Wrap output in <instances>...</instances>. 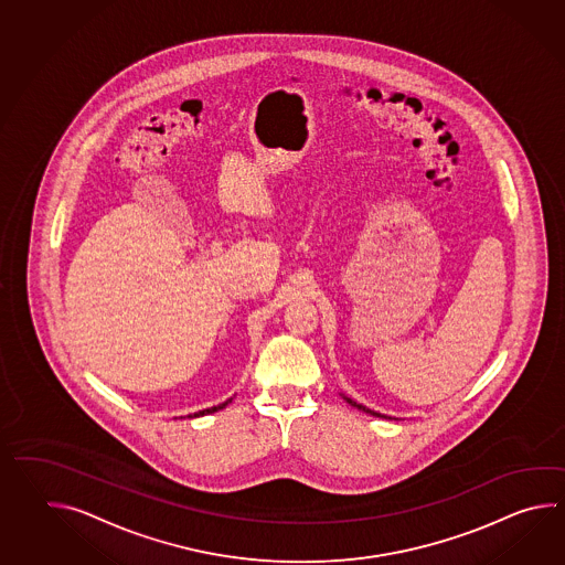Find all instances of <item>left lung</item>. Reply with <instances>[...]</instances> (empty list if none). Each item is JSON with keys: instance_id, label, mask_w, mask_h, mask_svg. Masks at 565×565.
Listing matches in <instances>:
<instances>
[{"instance_id": "left-lung-1", "label": "left lung", "mask_w": 565, "mask_h": 565, "mask_svg": "<svg viewBox=\"0 0 565 565\" xmlns=\"http://www.w3.org/2000/svg\"><path fill=\"white\" fill-rule=\"evenodd\" d=\"M347 399V403H351L352 407H356V409H361V412H364V414H371L376 415V417H385V415L376 414V412H371V409H366L364 405H361V403L352 402L351 397H344Z\"/></svg>"}]
</instances>
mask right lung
<instances>
[{"label": "right lung", "instance_id": "1", "mask_svg": "<svg viewBox=\"0 0 565 565\" xmlns=\"http://www.w3.org/2000/svg\"><path fill=\"white\" fill-rule=\"evenodd\" d=\"M226 403H231V399H228V402L221 403V405H214V407H209V409H202V412H199V414L189 415V417H199V415L214 414V412H218V409H223V407H225Z\"/></svg>", "mask_w": 565, "mask_h": 565}]
</instances>
